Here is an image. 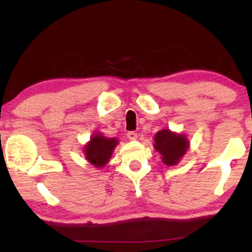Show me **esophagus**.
<instances>
[{
	"mask_svg": "<svg viewBox=\"0 0 252 252\" xmlns=\"http://www.w3.org/2000/svg\"><path fill=\"white\" fill-rule=\"evenodd\" d=\"M127 137H128L129 140H136L137 139V133L128 132V133H127Z\"/></svg>",
	"mask_w": 252,
	"mask_h": 252,
	"instance_id": "esophagus-1",
	"label": "esophagus"
}]
</instances>
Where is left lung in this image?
Masks as SVG:
<instances>
[{
	"mask_svg": "<svg viewBox=\"0 0 252 252\" xmlns=\"http://www.w3.org/2000/svg\"><path fill=\"white\" fill-rule=\"evenodd\" d=\"M155 149L161 156L167 166L177 165L189 148V141L184 134H177L170 129H161L155 135Z\"/></svg>",
	"mask_w": 252,
	"mask_h": 252,
	"instance_id": "left-lung-1",
	"label": "left lung"
}]
</instances>
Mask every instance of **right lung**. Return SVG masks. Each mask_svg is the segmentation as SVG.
<instances>
[{"mask_svg":"<svg viewBox=\"0 0 252 252\" xmlns=\"http://www.w3.org/2000/svg\"><path fill=\"white\" fill-rule=\"evenodd\" d=\"M118 141L116 137H105L101 133H94L91 141L84 148L85 157L95 167L101 168L108 164Z\"/></svg>","mask_w":252,"mask_h":252,"instance_id":"obj_1","label":"right lung"}]
</instances>
